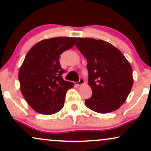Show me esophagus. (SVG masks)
Returning <instances> with one entry per match:
<instances>
[{"instance_id": "obj_1", "label": "esophagus", "mask_w": 151, "mask_h": 151, "mask_svg": "<svg viewBox=\"0 0 151 151\" xmlns=\"http://www.w3.org/2000/svg\"><path fill=\"white\" fill-rule=\"evenodd\" d=\"M84 83H85V81H84V79H83L82 77H81L80 79H79V81H77V82H76L75 85L77 86H81V85H83V84H84Z\"/></svg>"}]
</instances>
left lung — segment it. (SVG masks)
Returning <instances> with one entry per match:
<instances>
[{
  "instance_id": "obj_1",
  "label": "left lung",
  "mask_w": 151,
  "mask_h": 151,
  "mask_svg": "<svg viewBox=\"0 0 151 151\" xmlns=\"http://www.w3.org/2000/svg\"><path fill=\"white\" fill-rule=\"evenodd\" d=\"M76 46L87 60L88 84L92 90L86 106L99 114L117 110L133 84L129 62L118 48L101 40L77 37Z\"/></svg>"
}]
</instances>
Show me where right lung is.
<instances>
[{
  "mask_svg": "<svg viewBox=\"0 0 151 151\" xmlns=\"http://www.w3.org/2000/svg\"><path fill=\"white\" fill-rule=\"evenodd\" d=\"M76 37H58L36 43L26 55L18 73L20 89L30 106L37 113L51 115L65 104L67 90L74 83L64 80L60 55L74 45Z\"/></svg>",
  "mask_w": 151,
  "mask_h": 151,
  "instance_id": "add662e5",
  "label": "right lung"
}]
</instances>
